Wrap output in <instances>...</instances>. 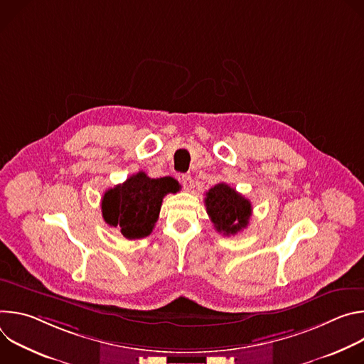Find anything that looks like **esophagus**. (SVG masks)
Instances as JSON below:
<instances>
[{
    "label": "esophagus",
    "instance_id": "obj_1",
    "mask_svg": "<svg viewBox=\"0 0 364 364\" xmlns=\"http://www.w3.org/2000/svg\"><path fill=\"white\" fill-rule=\"evenodd\" d=\"M180 181H181V184H183V187H184L186 190H191V187H193V178H191V176L183 174V176L180 177Z\"/></svg>",
    "mask_w": 364,
    "mask_h": 364
}]
</instances>
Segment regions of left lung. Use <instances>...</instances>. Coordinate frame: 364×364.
Returning <instances> with one entry per match:
<instances>
[{
    "instance_id": "obj_1",
    "label": "left lung",
    "mask_w": 364,
    "mask_h": 364,
    "mask_svg": "<svg viewBox=\"0 0 364 364\" xmlns=\"http://www.w3.org/2000/svg\"><path fill=\"white\" fill-rule=\"evenodd\" d=\"M205 210L215 229L225 236L236 235L247 228L252 204L226 183L216 184L205 193Z\"/></svg>"
}]
</instances>
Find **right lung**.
<instances>
[{
  "mask_svg": "<svg viewBox=\"0 0 364 364\" xmlns=\"http://www.w3.org/2000/svg\"><path fill=\"white\" fill-rule=\"evenodd\" d=\"M178 188V183L171 177L149 178L139 171L103 194V220L118 228L127 239L145 237L159 220L164 196L177 193Z\"/></svg>",
  "mask_w": 364,
  "mask_h": 364,
  "instance_id": "add662e5",
  "label": "right lung"
}]
</instances>
